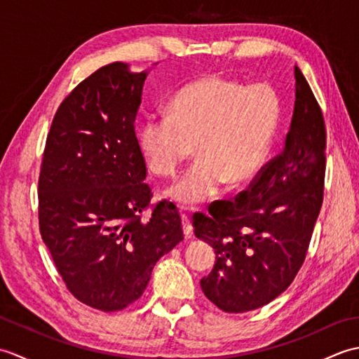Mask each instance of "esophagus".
<instances>
[{"label":"esophagus","mask_w":359,"mask_h":359,"mask_svg":"<svg viewBox=\"0 0 359 359\" xmlns=\"http://www.w3.org/2000/svg\"><path fill=\"white\" fill-rule=\"evenodd\" d=\"M180 219H182V228H184L185 236H187V238H191V234H193V225H191V220H189V216L185 215V212H182Z\"/></svg>","instance_id":"1"}]
</instances>
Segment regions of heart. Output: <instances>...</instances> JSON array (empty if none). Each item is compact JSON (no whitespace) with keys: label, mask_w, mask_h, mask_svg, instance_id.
Wrapping results in <instances>:
<instances>
[{"label":"heart","mask_w":359,"mask_h":359,"mask_svg":"<svg viewBox=\"0 0 359 359\" xmlns=\"http://www.w3.org/2000/svg\"><path fill=\"white\" fill-rule=\"evenodd\" d=\"M280 120L282 100L273 86H247L212 74L182 86L168 112L143 117L137 142L158 175L177 172L196 149V162L166 191L180 207L191 208L217 196L226 182L251 184L270 160Z\"/></svg>","instance_id":"b5f03b06"}]
</instances>
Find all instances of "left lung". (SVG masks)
I'll return each mask as SVG.
<instances>
[{
    "instance_id": "obj_1",
    "label": "left lung",
    "mask_w": 359,
    "mask_h": 359,
    "mask_svg": "<svg viewBox=\"0 0 359 359\" xmlns=\"http://www.w3.org/2000/svg\"><path fill=\"white\" fill-rule=\"evenodd\" d=\"M294 109L285 144L234 201L197 212L196 238L215 248L202 278L205 296L226 313H243L285 292L306 261L324 199L323 111L294 66Z\"/></svg>"
}]
</instances>
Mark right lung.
<instances>
[{"label": "right lung", "mask_w": 359, "mask_h": 359, "mask_svg": "<svg viewBox=\"0 0 359 359\" xmlns=\"http://www.w3.org/2000/svg\"><path fill=\"white\" fill-rule=\"evenodd\" d=\"M147 75L120 62L89 75L60 104L43 152V242L67 290L102 311L139 299L156 262L184 239L174 203L140 216L152 197L134 128Z\"/></svg>", "instance_id": "1"}]
</instances>
